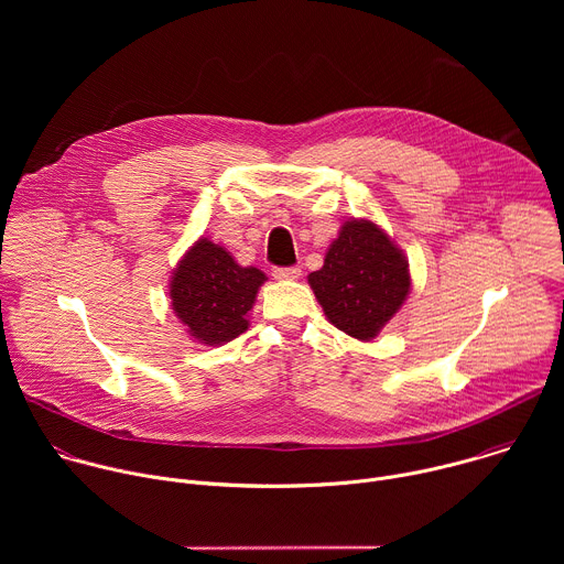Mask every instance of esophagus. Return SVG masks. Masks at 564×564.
I'll list each match as a JSON object with an SVG mask.
<instances>
[{
  "mask_svg": "<svg viewBox=\"0 0 564 564\" xmlns=\"http://www.w3.org/2000/svg\"><path fill=\"white\" fill-rule=\"evenodd\" d=\"M272 276L274 279H281V281H294L301 276V268L299 265H292V268H274L272 270Z\"/></svg>",
  "mask_w": 564,
  "mask_h": 564,
  "instance_id": "obj_1",
  "label": "esophagus"
}]
</instances>
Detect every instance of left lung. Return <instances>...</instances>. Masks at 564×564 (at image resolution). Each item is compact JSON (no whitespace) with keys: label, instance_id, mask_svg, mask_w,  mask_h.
Wrapping results in <instances>:
<instances>
[{"label":"left lung","instance_id":"1","mask_svg":"<svg viewBox=\"0 0 564 564\" xmlns=\"http://www.w3.org/2000/svg\"><path fill=\"white\" fill-rule=\"evenodd\" d=\"M330 324L370 341L406 301L409 261L372 220H346L324 268L307 276Z\"/></svg>","mask_w":564,"mask_h":564}]
</instances>
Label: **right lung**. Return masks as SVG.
Listing matches in <instances>:
<instances>
[{"instance_id": "1", "label": "right lung", "mask_w": 564, "mask_h": 564, "mask_svg": "<svg viewBox=\"0 0 564 564\" xmlns=\"http://www.w3.org/2000/svg\"><path fill=\"white\" fill-rule=\"evenodd\" d=\"M263 281L261 270L238 265L225 248L198 238L174 270L172 307L196 341L220 346L248 330Z\"/></svg>"}]
</instances>
